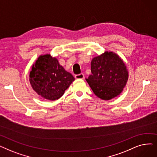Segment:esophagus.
Returning <instances> with one entry per match:
<instances>
[{
    "instance_id": "34e87169",
    "label": "esophagus",
    "mask_w": 157,
    "mask_h": 157,
    "mask_svg": "<svg viewBox=\"0 0 157 157\" xmlns=\"http://www.w3.org/2000/svg\"><path fill=\"white\" fill-rule=\"evenodd\" d=\"M75 78L78 79H82L84 78V74L83 73H81L79 74H77V75L75 76Z\"/></svg>"
}]
</instances>
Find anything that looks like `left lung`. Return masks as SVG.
<instances>
[{"instance_id": "obj_1", "label": "left lung", "mask_w": 157, "mask_h": 157, "mask_svg": "<svg viewBox=\"0 0 157 157\" xmlns=\"http://www.w3.org/2000/svg\"><path fill=\"white\" fill-rule=\"evenodd\" d=\"M91 72L86 80L95 95L105 101L120 95L128 79L125 62L113 52L105 51L93 58Z\"/></svg>"}]
</instances>
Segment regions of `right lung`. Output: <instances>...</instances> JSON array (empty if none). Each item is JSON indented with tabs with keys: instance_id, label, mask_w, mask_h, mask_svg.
<instances>
[{
	"instance_id": "add662e5",
	"label": "right lung",
	"mask_w": 157,
	"mask_h": 157,
	"mask_svg": "<svg viewBox=\"0 0 157 157\" xmlns=\"http://www.w3.org/2000/svg\"><path fill=\"white\" fill-rule=\"evenodd\" d=\"M72 74L50 53L40 55L32 65L29 81L32 89L46 100L60 98L74 81Z\"/></svg>"
}]
</instances>
